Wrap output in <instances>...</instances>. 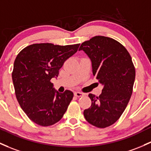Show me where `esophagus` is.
Masks as SVG:
<instances>
[{
    "label": "esophagus",
    "instance_id": "34e87169",
    "mask_svg": "<svg viewBox=\"0 0 151 151\" xmlns=\"http://www.w3.org/2000/svg\"><path fill=\"white\" fill-rule=\"evenodd\" d=\"M74 96H76V97H82V96H84V94L82 93V92H74Z\"/></svg>",
    "mask_w": 151,
    "mask_h": 151
}]
</instances>
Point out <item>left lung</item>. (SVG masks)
I'll return each mask as SVG.
<instances>
[{
	"mask_svg": "<svg viewBox=\"0 0 151 151\" xmlns=\"http://www.w3.org/2000/svg\"><path fill=\"white\" fill-rule=\"evenodd\" d=\"M92 62V73L104 86L99 97L89 94L92 105L84 110L86 120L105 128L114 124L126 108L132 92L135 69L132 58L120 42L96 36L81 44Z\"/></svg>",
	"mask_w": 151,
	"mask_h": 151,
	"instance_id": "left-lung-1",
	"label": "left lung"
}]
</instances>
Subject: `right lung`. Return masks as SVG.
Returning a JSON list of instances; mask_svg holds the SVG:
<instances>
[{
  "label": "right lung",
  "mask_w": 151,
  "mask_h": 151,
  "mask_svg": "<svg viewBox=\"0 0 151 151\" xmlns=\"http://www.w3.org/2000/svg\"><path fill=\"white\" fill-rule=\"evenodd\" d=\"M79 46V44H34L22 49L15 59L12 79L16 98L26 115L37 125H54L67 111L74 94L69 90L64 93L56 91L51 79L58 77L64 62Z\"/></svg>",
  "instance_id": "right-lung-1"
}]
</instances>
